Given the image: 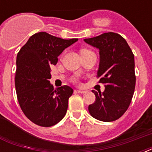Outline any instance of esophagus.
I'll return each mask as SVG.
<instances>
[{"label": "esophagus", "instance_id": "obj_1", "mask_svg": "<svg viewBox=\"0 0 152 152\" xmlns=\"http://www.w3.org/2000/svg\"><path fill=\"white\" fill-rule=\"evenodd\" d=\"M76 91H77L78 93H80V94H84V93L87 92V91H84V90H77Z\"/></svg>", "mask_w": 152, "mask_h": 152}]
</instances>
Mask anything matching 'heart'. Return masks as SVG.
<instances>
[{
	"label": "heart",
	"instance_id": "1",
	"mask_svg": "<svg viewBox=\"0 0 152 152\" xmlns=\"http://www.w3.org/2000/svg\"><path fill=\"white\" fill-rule=\"evenodd\" d=\"M83 50H82V51H83Z\"/></svg>",
	"mask_w": 152,
	"mask_h": 152
}]
</instances>
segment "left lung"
<instances>
[{
	"mask_svg": "<svg viewBox=\"0 0 152 152\" xmlns=\"http://www.w3.org/2000/svg\"><path fill=\"white\" fill-rule=\"evenodd\" d=\"M84 42L99 50L97 76L105 85L102 93L92 91L95 101L88 106L89 113L102 121L118 120L128 110L134 93V55L125 39L113 32L85 39Z\"/></svg>",
	"mask_w": 152,
	"mask_h": 152,
	"instance_id": "left-lung-1",
	"label": "left lung"
}]
</instances>
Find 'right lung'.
<instances>
[{
  "mask_svg": "<svg viewBox=\"0 0 152 152\" xmlns=\"http://www.w3.org/2000/svg\"><path fill=\"white\" fill-rule=\"evenodd\" d=\"M76 41L78 39H63L39 32L18 53L15 76L18 102L25 116L39 126H53L66 114L73 89L67 85L54 89L50 82V66Z\"/></svg>",
  "mask_w": 152,
  "mask_h": 152,
  "instance_id": "1",
  "label": "right lung"
}]
</instances>
